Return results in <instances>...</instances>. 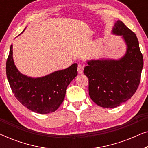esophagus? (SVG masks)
I'll list each match as a JSON object with an SVG mask.
<instances>
[{
	"mask_svg": "<svg viewBox=\"0 0 148 148\" xmlns=\"http://www.w3.org/2000/svg\"><path fill=\"white\" fill-rule=\"evenodd\" d=\"M84 66L82 65V64H79V65H78L77 71L79 73V74L83 73V72H84Z\"/></svg>",
	"mask_w": 148,
	"mask_h": 148,
	"instance_id": "esophagus-1",
	"label": "esophagus"
}]
</instances>
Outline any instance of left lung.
Instances as JSON below:
<instances>
[{
  "mask_svg": "<svg viewBox=\"0 0 148 148\" xmlns=\"http://www.w3.org/2000/svg\"><path fill=\"white\" fill-rule=\"evenodd\" d=\"M113 35L120 36L127 50L119 59L100 58L87 60L84 73L89 80V95L97 105L113 108L133 96L140 82L143 58L139 42L133 32L118 20Z\"/></svg>",
  "mask_w": 148,
  "mask_h": 148,
  "instance_id": "8db88e82",
  "label": "left lung"
}]
</instances>
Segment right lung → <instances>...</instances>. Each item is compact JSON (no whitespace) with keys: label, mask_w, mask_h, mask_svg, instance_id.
<instances>
[{"label":"right lung","mask_w":148,"mask_h":148,"mask_svg":"<svg viewBox=\"0 0 148 148\" xmlns=\"http://www.w3.org/2000/svg\"><path fill=\"white\" fill-rule=\"evenodd\" d=\"M6 73L12 92L24 106L36 113L48 114L57 110L63 102L67 86L77 75V64L41 77H31L16 67L11 45Z\"/></svg>","instance_id":"right-lung-1"}]
</instances>
